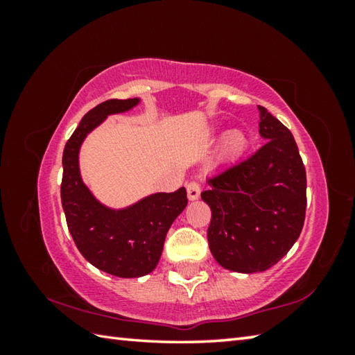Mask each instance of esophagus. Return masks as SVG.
<instances>
[{"mask_svg":"<svg viewBox=\"0 0 355 355\" xmlns=\"http://www.w3.org/2000/svg\"><path fill=\"white\" fill-rule=\"evenodd\" d=\"M200 183L199 182H189L186 184V191H188V199L196 200L200 197Z\"/></svg>","mask_w":355,"mask_h":355,"instance_id":"34e87169","label":"esophagus"}]
</instances>
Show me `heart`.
Masks as SVG:
<instances>
[{
    "instance_id": "heart-1",
    "label": "heart",
    "mask_w": 355,
    "mask_h": 355,
    "mask_svg": "<svg viewBox=\"0 0 355 355\" xmlns=\"http://www.w3.org/2000/svg\"><path fill=\"white\" fill-rule=\"evenodd\" d=\"M243 144H244V141H243L241 136H239V135H232L230 137H228V141H227V148L230 150V152L236 153V152H239V150H241Z\"/></svg>"
}]
</instances>
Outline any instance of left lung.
<instances>
[{"mask_svg":"<svg viewBox=\"0 0 355 355\" xmlns=\"http://www.w3.org/2000/svg\"><path fill=\"white\" fill-rule=\"evenodd\" d=\"M260 110L255 153L208 178L202 200L211 208L208 244L225 269L266 271L284 258L302 232L307 175L291 131L266 107Z\"/></svg>","mask_w":355,"mask_h":355,"instance_id":"obj_1","label":"left lung"}]
</instances>
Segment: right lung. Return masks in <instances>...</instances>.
Returning <instances> with one entry per match:
<instances>
[{
  "instance_id": "add662e5",
  "label": "right lung",
  "mask_w": 355,
  "mask_h": 355,
  "mask_svg": "<svg viewBox=\"0 0 355 355\" xmlns=\"http://www.w3.org/2000/svg\"><path fill=\"white\" fill-rule=\"evenodd\" d=\"M137 98H111L89 111L64 147L61 200L71 238L86 260L116 277H141L159 261L172 222L188 205L186 189L158 192L127 209L114 211L84 186L78 152L81 142L106 116L128 111Z\"/></svg>"
}]
</instances>
